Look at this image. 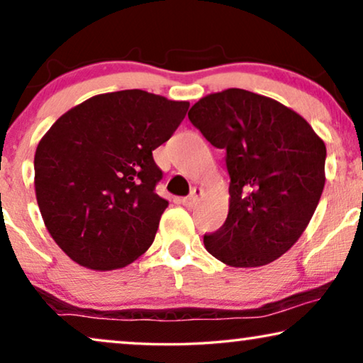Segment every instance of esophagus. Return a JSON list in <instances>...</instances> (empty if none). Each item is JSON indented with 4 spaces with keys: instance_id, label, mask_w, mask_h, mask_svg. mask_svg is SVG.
Returning a JSON list of instances; mask_svg holds the SVG:
<instances>
[{
    "instance_id": "obj_1",
    "label": "esophagus",
    "mask_w": 363,
    "mask_h": 363,
    "mask_svg": "<svg viewBox=\"0 0 363 363\" xmlns=\"http://www.w3.org/2000/svg\"><path fill=\"white\" fill-rule=\"evenodd\" d=\"M201 196H203V188H198V186H195V188H193V190H191L190 196L183 198L182 203H183V205H185V206H193L198 200H200Z\"/></svg>"
}]
</instances>
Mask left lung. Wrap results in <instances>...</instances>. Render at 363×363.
Wrapping results in <instances>:
<instances>
[{
  "instance_id": "1",
  "label": "left lung",
  "mask_w": 363,
  "mask_h": 363,
  "mask_svg": "<svg viewBox=\"0 0 363 363\" xmlns=\"http://www.w3.org/2000/svg\"><path fill=\"white\" fill-rule=\"evenodd\" d=\"M188 118L226 150L230 210L203 236L231 267H259L291 250L309 225L325 185V143L309 122L274 99L245 91L208 94Z\"/></svg>"
}]
</instances>
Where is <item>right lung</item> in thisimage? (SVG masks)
I'll use <instances>...</instances> for the list:
<instances>
[{
  "label": "right lung",
  "mask_w": 363,
  "mask_h": 363,
  "mask_svg": "<svg viewBox=\"0 0 363 363\" xmlns=\"http://www.w3.org/2000/svg\"><path fill=\"white\" fill-rule=\"evenodd\" d=\"M190 102L140 89L99 94L52 123L34 155L46 230L74 262L113 271L140 257L168 206L155 193L152 152L173 135Z\"/></svg>",
  "instance_id": "add662e5"
}]
</instances>
